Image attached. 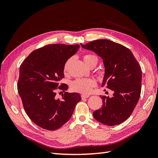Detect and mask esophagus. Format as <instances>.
<instances>
[{
    "mask_svg": "<svg viewBox=\"0 0 158 158\" xmlns=\"http://www.w3.org/2000/svg\"><path fill=\"white\" fill-rule=\"evenodd\" d=\"M88 97H89V95H87V94H82V95H81V98H82V99L88 98Z\"/></svg>",
    "mask_w": 158,
    "mask_h": 158,
    "instance_id": "1",
    "label": "esophagus"
}]
</instances>
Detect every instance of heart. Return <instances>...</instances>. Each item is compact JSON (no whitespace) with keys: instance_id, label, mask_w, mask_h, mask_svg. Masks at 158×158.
<instances>
[{"instance_id":"1","label":"heart","mask_w":158,"mask_h":158,"mask_svg":"<svg viewBox=\"0 0 158 158\" xmlns=\"http://www.w3.org/2000/svg\"><path fill=\"white\" fill-rule=\"evenodd\" d=\"M83 59L84 63L88 66L90 67L91 66H96L98 63L99 59L98 56L92 54H85L83 56ZM71 59L66 60L64 64L63 72L64 74H67L70 64L71 63ZM96 85V82L92 78H77L70 84V88L74 92H76L82 94H89L92 88Z\"/></svg>"}]
</instances>
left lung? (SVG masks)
<instances>
[{"mask_svg": "<svg viewBox=\"0 0 158 158\" xmlns=\"http://www.w3.org/2000/svg\"><path fill=\"white\" fill-rule=\"evenodd\" d=\"M82 48L92 51L103 60L105 75L102 86L111 89L112 98L103 95V106L93 113L104 125H119L131 116L141 93V67L130 49L108 40H98Z\"/></svg>", "mask_w": 158, "mask_h": 158, "instance_id": "obj_1", "label": "left lung"}]
</instances>
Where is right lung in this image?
<instances>
[{
    "instance_id": "add662e5",
    "label": "right lung",
    "mask_w": 158,
    "mask_h": 158,
    "mask_svg": "<svg viewBox=\"0 0 158 158\" xmlns=\"http://www.w3.org/2000/svg\"><path fill=\"white\" fill-rule=\"evenodd\" d=\"M79 45L49 44L32 51L20 68L18 91L27 116L37 126L55 131L67 122L80 100L78 93L65 92L56 98L57 89L64 92L68 85H59L64 78V64L78 51Z\"/></svg>"
}]
</instances>
